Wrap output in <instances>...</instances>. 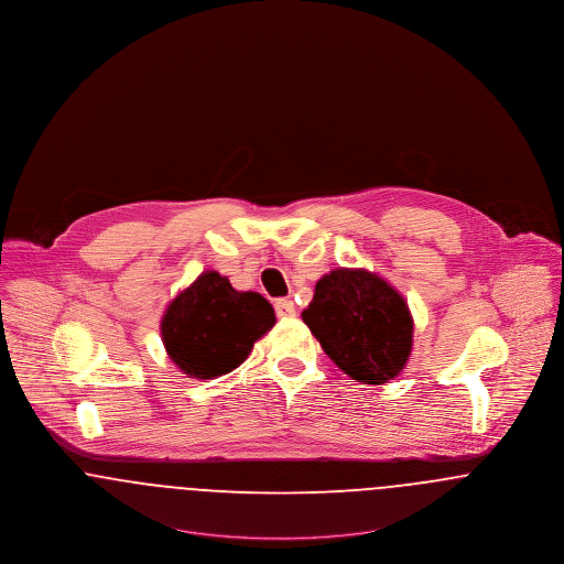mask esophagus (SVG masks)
Instances as JSON below:
<instances>
[{"mask_svg":"<svg viewBox=\"0 0 564 564\" xmlns=\"http://www.w3.org/2000/svg\"><path fill=\"white\" fill-rule=\"evenodd\" d=\"M274 311H276V315H279L281 319H290V317L296 315V306H294V302L290 299L276 300V302H274Z\"/></svg>","mask_w":564,"mask_h":564,"instance_id":"obj_1","label":"esophagus"}]
</instances>
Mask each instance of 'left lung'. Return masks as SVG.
Listing matches in <instances>:
<instances>
[{
	"mask_svg": "<svg viewBox=\"0 0 564 564\" xmlns=\"http://www.w3.org/2000/svg\"><path fill=\"white\" fill-rule=\"evenodd\" d=\"M302 322L332 362L360 383H388L411 356L413 317L406 300L365 268L324 274Z\"/></svg>",
	"mask_w": 564,
	"mask_h": 564,
	"instance_id": "1",
	"label": "left lung"
}]
</instances>
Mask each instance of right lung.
I'll return each instance as SVG.
<instances>
[{
    "instance_id": "obj_1",
    "label": "right lung",
    "mask_w": 564,
    "mask_h": 564,
    "mask_svg": "<svg viewBox=\"0 0 564 564\" xmlns=\"http://www.w3.org/2000/svg\"><path fill=\"white\" fill-rule=\"evenodd\" d=\"M274 322L262 294L236 292L228 276L206 270L167 304L160 330L174 365L194 379H213L242 365Z\"/></svg>"
}]
</instances>
